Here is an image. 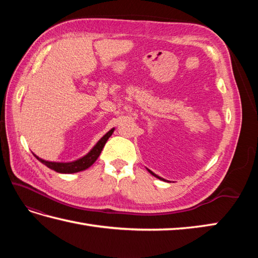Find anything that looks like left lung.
Instances as JSON below:
<instances>
[{
    "instance_id": "left-lung-1",
    "label": "left lung",
    "mask_w": 258,
    "mask_h": 258,
    "mask_svg": "<svg viewBox=\"0 0 258 258\" xmlns=\"http://www.w3.org/2000/svg\"><path fill=\"white\" fill-rule=\"evenodd\" d=\"M147 169V171H149L152 175H153V176H155L156 178H158V179H161V180H164V182H168V180H166V179H164V178H162V177H160V176H158V175H156V174H154V173H153L152 171H151V169H149V168H146Z\"/></svg>"
}]
</instances>
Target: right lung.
Masks as SVG:
<instances>
[{
  "instance_id": "add662e5",
  "label": "right lung",
  "mask_w": 258,
  "mask_h": 258,
  "mask_svg": "<svg viewBox=\"0 0 258 258\" xmlns=\"http://www.w3.org/2000/svg\"><path fill=\"white\" fill-rule=\"evenodd\" d=\"M114 130H115L114 127L109 130L108 132L105 135H104L103 138H101L100 141H98L97 143L92 147L91 151L87 153V154H85L84 156L78 158V160H75V161H71V162H52V161L43 160V158L35 155L34 153H33V155H34L42 164H44L45 166H47L48 168H51V169H53V171H55L57 173L72 174V173H78V172L85 171L86 168L91 167L93 164L95 163V161L97 160V157L100 156V154H101V152L103 150L104 145H105L107 140L109 139V136L113 134Z\"/></svg>"
}]
</instances>
